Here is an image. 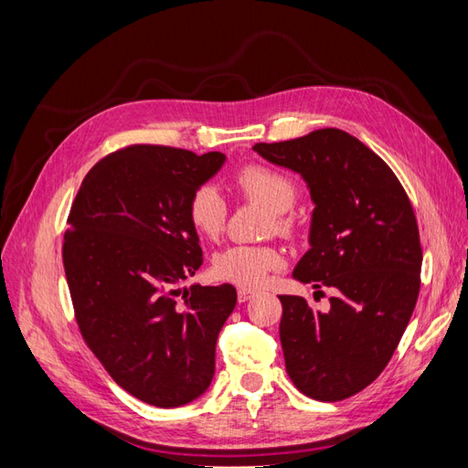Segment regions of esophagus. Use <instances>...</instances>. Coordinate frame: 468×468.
I'll use <instances>...</instances> for the list:
<instances>
[{"mask_svg":"<svg viewBox=\"0 0 468 468\" xmlns=\"http://www.w3.org/2000/svg\"><path fill=\"white\" fill-rule=\"evenodd\" d=\"M253 294H256V291H251V289H238V303L250 301Z\"/></svg>","mask_w":468,"mask_h":468,"instance_id":"1","label":"esophagus"}]
</instances>
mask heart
I'll return each instance as SVG.
<instances>
[{
	"instance_id": "heart-1",
	"label": "heart",
	"mask_w": 468,
	"mask_h": 468,
	"mask_svg": "<svg viewBox=\"0 0 468 468\" xmlns=\"http://www.w3.org/2000/svg\"><path fill=\"white\" fill-rule=\"evenodd\" d=\"M236 189L246 199L258 201L271 210V224L281 236H291L294 232V218L289 210L296 203L299 187L282 172L260 164L244 165L234 177ZM187 217L193 229L207 239H217L229 218V205H226L220 191L212 186L195 189L187 203ZM282 265L281 251L271 246H230L218 251L212 260V271L222 281L234 282L238 287H260L267 275Z\"/></svg>"
}]
</instances>
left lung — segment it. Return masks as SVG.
<instances>
[{"mask_svg":"<svg viewBox=\"0 0 468 468\" xmlns=\"http://www.w3.org/2000/svg\"><path fill=\"white\" fill-rule=\"evenodd\" d=\"M253 150L301 174L314 203L310 250L292 277L335 289L328 313L303 296H279L287 373L310 399H349L382 373L412 318L421 271L414 208L392 169L346 131Z\"/></svg>","mask_w":468,"mask_h":468,"instance_id":"1","label":"left lung"}]
</instances>
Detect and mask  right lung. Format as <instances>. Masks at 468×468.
Instances as JSON below:
<instances>
[{
  "instance_id": "right-lung-1",
  "label": "right lung",
  "mask_w": 468,
  "mask_h": 468,
  "mask_svg": "<svg viewBox=\"0 0 468 468\" xmlns=\"http://www.w3.org/2000/svg\"><path fill=\"white\" fill-rule=\"evenodd\" d=\"M224 162L220 152L129 146L90 169L69 208L62 260L80 332L121 388L158 408L208 388L236 306L229 282L176 289L203 263L189 197Z\"/></svg>"
}]
</instances>
